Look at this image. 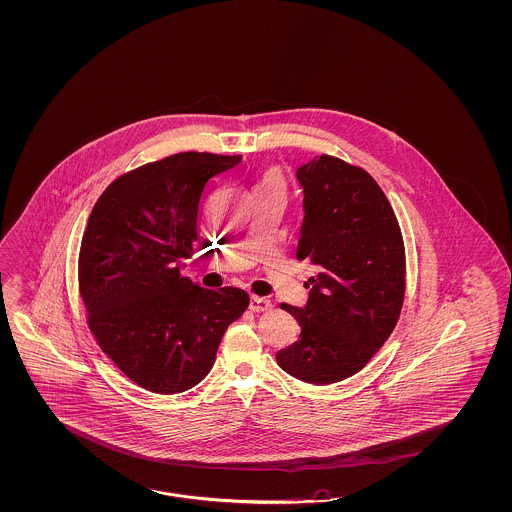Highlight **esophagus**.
I'll return each instance as SVG.
<instances>
[{
    "label": "esophagus",
    "mask_w": 512,
    "mask_h": 512,
    "mask_svg": "<svg viewBox=\"0 0 512 512\" xmlns=\"http://www.w3.org/2000/svg\"><path fill=\"white\" fill-rule=\"evenodd\" d=\"M249 310L255 311V313L272 310V302L266 300V298H261V296H251V300H249Z\"/></svg>",
    "instance_id": "34e87169"
}]
</instances>
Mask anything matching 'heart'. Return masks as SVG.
<instances>
[{
  "mask_svg": "<svg viewBox=\"0 0 512 512\" xmlns=\"http://www.w3.org/2000/svg\"><path fill=\"white\" fill-rule=\"evenodd\" d=\"M257 189H281L285 191V178L279 169H268L264 172Z\"/></svg>",
  "mask_w": 512,
  "mask_h": 512,
  "instance_id": "heart-1",
  "label": "heart"
}]
</instances>
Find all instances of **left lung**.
<instances>
[{
	"instance_id": "left-lung-1",
	"label": "left lung",
	"mask_w": 512,
	"mask_h": 512,
	"mask_svg": "<svg viewBox=\"0 0 512 512\" xmlns=\"http://www.w3.org/2000/svg\"><path fill=\"white\" fill-rule=\"evenodd\" d=\"M306 217L298 261L317 268L306 308L281 304L300 338L278 351L279 368L313 385L360 372L402 313L405 246L398 217L372 176L334 155L296 171Z\"/></svg>"
}]
</instances>
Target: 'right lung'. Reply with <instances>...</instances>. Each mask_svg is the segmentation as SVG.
<instances>
[{
	"label": "right lung",
	"instance_id": "obj_1",
	"mask_svg": "<svg viewBox=\"0 0 512 512\" xmlns=\"http://www.w3.org/2000/svg\"><path fill=\"white\" fill-rule=\"evenodd\" d=\"M240 161L180 152L146 163L118 176L88 217L78 253L86 323L116 368L155 394L201 383L225 330L248 310L246 291H210L180 270L208 187Z\"/></svg>",
	"mask_w": 512,
	"mask_h": 512
}]
</instances>
